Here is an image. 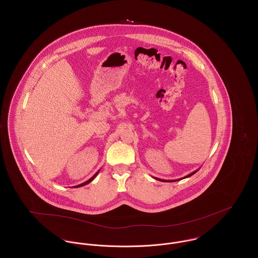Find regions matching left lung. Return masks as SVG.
Wrapping results in <instances>:
<instances>
[{"mask_svg": "<svg viewBox=\"0 0 258 258\" xmlns=\"http://www.w3.org/2000/svg\"><path fill=\"white\" fill-rule=\"evenodd\" d=\"M199 171V169L198 170H196V171H194L192 173H190V174H188L187 176H185L184 178H182V179H185V178H188V177H190V176H192L194 174H196L197 172ZM154 179H156V180H158V181H161V182H176V181H179V180H182V179H178V180H174V181H166V180H162V179H159V178H154Z\"/></svg>", "mask_w": 258, "mask_h": 258, "instance_id": "left-lung-1", "label": "left lung"}]
</instances>
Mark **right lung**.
<instances>
[{
    "label": "right lung",
    "instance_id": "1",
    "mask_svg": "<svg viewBox=\"0 0 258 258\" xmlns=\"http://www.w3.org/2000/svg\"><path fill=\"white\" fill-rule=\"evenodd\" d=\"M98 173H99V171H98V172H97V173H96V174H95L94 176H92V177H91V178H90L89 180H87L86 182H84V183H82V184H77V185H75V187H79V186H82V185H85V184H89V183H90V182H91L92 180H94V178H95V177L97 176V174H98Z\"/></svg>",
    "mask_w": 258,
    "mask_h": 258
}]
</instances>
